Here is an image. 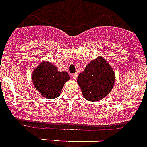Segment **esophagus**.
I'll use <instances>...</instances> for the list:
<instances>
[{
    "instance_id": "obj_1",
    "label": "esophagus",
    "mask_w": 147,
    "mask_h": 147,
    "mask_svg": "<svg viewBox=\"0 0 147 147\" xmlns=\"http://www.w3.org/2000/svg\"><path fill=\"white\" fill-rule=\"evenodd\" d=\"M71 77H72V78H73V79H76V78H77V77H78V74L77 73L72 74V75H71Z\"/></svg>"
}]
</instances>
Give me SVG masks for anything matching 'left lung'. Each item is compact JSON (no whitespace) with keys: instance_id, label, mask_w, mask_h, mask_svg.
Segmentation results:
<instances>
[{"instance_id":"obj_1","label":"left lung","mask_w":147,"mask_h":147,"mask_svg":"<svg viewBox=\"0 0 147 147\" xmlns=\"http://www.w3.org/2000/svg\"><path fill=\"white\" fill-rule=\"evenodd\" d=\"M114 81L113 69L100 56L87 65L77 79L83 96L90 101H98L107 96L114 86Z\"/></svg>"}]
</instances>
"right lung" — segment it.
Returning <instances> with one entry per match:
<instances>
[{"label":"right lung","mask_w":147,"mask_h":147,"mask_svg":"<svg viewBox=\"0 0 147 147\" xmlns=\"http://www.w3.org/2000/svg\"><path fill=\"white\" fill-rule=\"evenodd\" d=\"M70 77L66 71H59L51 62H43L33 71V85L42 96L54 99L59 96L64 84Z\"/></svg>","instance_id":"obj_1"}]
</instances>
